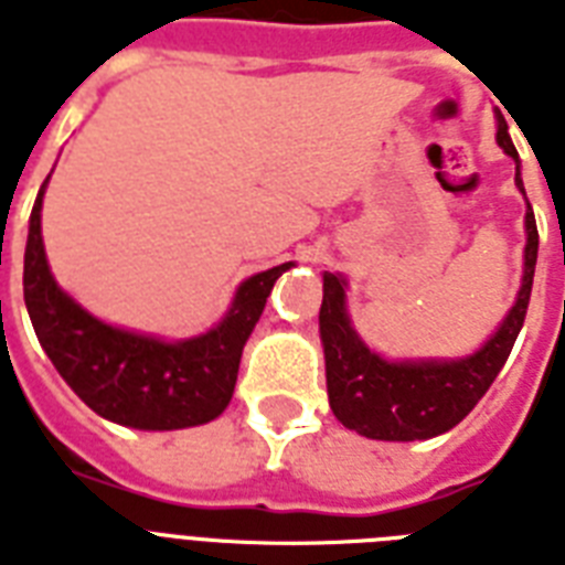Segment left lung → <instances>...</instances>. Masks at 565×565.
Wrapping results in <instances>:
<instances>
[{
  "label": "left lung",
  "instance_id": "8db88e82",
  "mask_svg": "<svg viewBox=\"0 0 565 565\" xmlns=\"http://www.w3.org/2000/svg\"><path fill=\"white\" fill-rule=\"evenodd\" d=\"M497 141L516 162V188L525 194L520 177V153L513 148L505 118L497 113ZM529 203V200H525ZM534 211H525V264L516 301L488 342L458 360H386L371 351L351 324L345 290L339 273H324V296L319 310V333L324 348L328 401L337 420L374 441H426L461 424L490 383L505 365L513 342L520 337L529 310L531 284L536 267Z\"/></svg>",
  "mask_w": 565,
  "mask_h": 565
}]
</instances>
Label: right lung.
<instances>
[{"label":"right lung","instance_id":"add662e5","mask_svg":"<svg viewBox=\"0 0 565 565\" xmlns=\"http://www.w3.org/2000/svg\"><path fill=\"white\" fill-rule=\"evenodd\" d=\"M49 179L36 194L25 243L22 290L40 345L68 388L100 417L130 429L168 433L209 424L232 401L246 339L258 324L281 264L249 275L228 313L200 337L168 339L100 322L54 281L45 260L40 211Z\"/></svg>","mask_w":565,"mask_h":565}]
</instances>
